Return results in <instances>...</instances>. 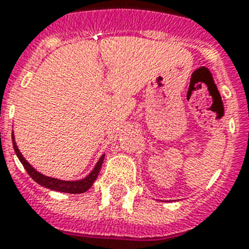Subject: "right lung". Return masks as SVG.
<instances>
[{"label": "right lung", "instance_id": "add662e5", "mask_svg": "<svg viewBox=\"0 0 249 249\" xmlns=\"http://www.w3.org/2000/svg\"><path fill=\"white\" fill-rule=\"evenodd\" d=\"M11 138H13L14 151L17 154L18 159L20 160V163L23 164L24 169L27 170V173L32 177L33 181H36L38 185L44 186L46 189L54 190V191H59V193L83 194L85 193V191H88L94 183V181L97 179L102 164H103V159H105V154H103L97 161V164H95V166L93 168V170H91L85 178H83V179H77V181H64V179H58V178L45 176V174L40 173L38 170L35 169V168L23 158L21 152L19 151V148H18L17 146V142H15V138H14V132L13 134H11Z\"/></svg>", "mask_w": 249, "mask_h": 249}]
</instances>
